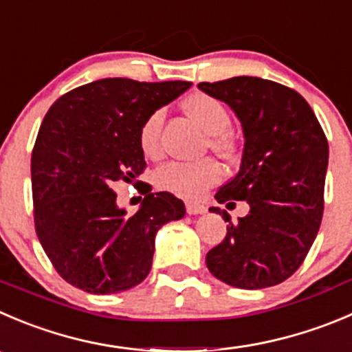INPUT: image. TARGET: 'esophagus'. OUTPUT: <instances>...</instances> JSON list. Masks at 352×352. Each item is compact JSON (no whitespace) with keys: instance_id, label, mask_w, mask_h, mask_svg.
Segmentation results:
<instances>
[{"instance_id":"esophagus-1","label":"esophagus","mask_w":352,"mask_h":352,"mask_svg":"<svg viewBox=\"0 0 352 352\" xmlns=\"http://www.w3.org/2000/svg\"><path fill=\"white\" fill-rule=\"evenodd\" d=\"M186 210L189 214H203L206 213V206L199 203H192V201H187L186 203Z\"/></svg>"}]
</instances>
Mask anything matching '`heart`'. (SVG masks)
I'll use <instances>...</instances> for the list:
<instances>
[{"label":"heart","instance_id":"heart-1","mask_svg":"<svg viewBox=\"0 0 352 352\" xmlns=\"http://www.w3.org/2000/svg\"><path fill=\"white\" fill-rule=\"evenodd\" d=\"M187 113L211 134V146L217 151L228 155L234 149L232 139L225 134L230 127V113L220 100L208 94L197 93L184 101ZM165 120L163 110H156L142 122L139 129V146L149 158H156L162 151V125ZM221 168L214 160L204 158L197 162H168L160 166L155 173V182L160 189L168 190L187 199L203 196L206 189L220 180Z\"/></svg>","mask_w":352,"mask_h":352}]
</instances>
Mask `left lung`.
Masks as SVG:
<instances>
[{
  "instance_id": "1",
  "label": "left lung",
  "mask_w": 352,
  "mask_h": 352,
  "mask_svg": "<svg viewBox=\"0 0 352 352\" xmlns=\"http://www.w3.org/2000/svg\"><path fill=\"white\" fill-rule=\"evenodd\" d=\"M197 87L228 104L244 132L239 172L214 197L249 204L237 223L210 208L228 225L206 254L208 270L237 289L280 284L301 267L322 223L329 166L322 125L301 94L274 80L242 75Z\"/></svg>"
}]
</instances>
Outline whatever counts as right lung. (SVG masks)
Masks as SVG:
<instances>
[{"label": "right lung", "mask_w": 352, "mask_h": 352, "mask_svg": "<svg viewBox=\"0 0 352 352\" xmlns=\"http://www.w3.org/2000/svg\"><path fill=\"white\" fill-rule=\"evenodd\" d=\"M190 82L101 78L53 103L30 160L37 237L61 278L91 294L129 291L148 277L160 228L186 214L170 192H151L138 213L117 206L113 186L146 168L142 122Z\"/></svg>", "instance_id": "1"}]
</instances>
